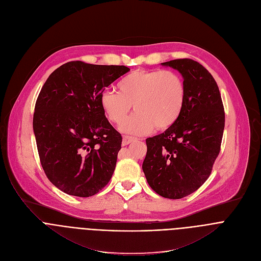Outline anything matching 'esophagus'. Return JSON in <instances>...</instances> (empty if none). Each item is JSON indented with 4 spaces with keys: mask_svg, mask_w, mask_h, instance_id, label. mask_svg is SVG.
Masks as SVG:
<instances>
[{
    "mask_svg": "<svg viewBox=\"0 0 261 261\" xmlns=\"http://www.w3.org/2000/svg\"><path fill=\"white\" fill-rule=\"evenodd\" d=\"M135 141V138L132 137V136H128V135H125L123 137V146H127L129 144H131L132 142Z\"/></svg>",
    "mask_w": 261,
    "mask_h": 261,
    "instance_id": "esophagus-1",
    "label": "esophagus"
}]
</instances>
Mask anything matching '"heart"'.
<instances>
[{"instance_id": "obj_1", "label": "heart", "mask_w": 261, "mask_h": 261, "mask_svg": "<svg viewBox=\"0 0 261 261\" xmlns=\"http://www.w3.org/2000/svg\"><path fill=\"white\" fill-rule=\"evenodd\" d=\"M117 92L100 94L102 112L113 124L123 123L133 105L132 114L120 129L131 134H145L154 127L165 130L178 119L186 101L181 76L170 70H138L121 79Z\"/></svg>"}]
</instances>
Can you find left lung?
Masks as SVG:
<instances>
[{
  "label": "left lung",
  "mask_w": 261,
  "mask_h": 261,
  "mask_svg": "<svg viewBox=\"0 0 261 261\" xmlns=\"http://www.w3.org/2000/svg\"><path fill=\"white\" fill-rule=\"evenodd\" d=\"M162 66L181 74L186 101L174 124L146 140L143 171L156 193L179 199L195 192L210 176L220 151L224 111L218 86L202 65L180 59Z\"/></svg>",
  "instance_id": "8db88e82"
}]
</instances>
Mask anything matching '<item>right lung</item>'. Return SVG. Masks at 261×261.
<instances>
[{
    "instance_id": "obj_1",
    "label": "right lung",
    "mask_w": 261,
    "mask_h": 261,
    "mask_svg": "<svg viewBox=\"0 0 261 261\" xmlns=\"http://www.w3.org/2000/svg\"><path fill=\"white\" fill-rule=\"evenodd\" d=\"M128 71L126 66L73 61L56 69L42 87L33 132L45 174L64 193L89 197L111 179L121 136L102 112L99 97Z\"/></svg>"
}]
</instances>
